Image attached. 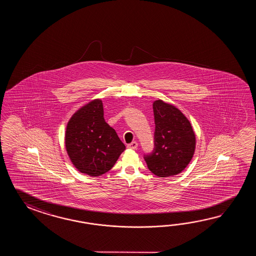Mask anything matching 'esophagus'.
Segmentation results:
<instances>
[{"instance_id": "1", "label": "esophagus", "mask_w": 256, "mask_h": 256, "mask_svg": "<svg viewBox=\"0 0 256 256\" xmlns=\"http://www.w3.org/2000/svg\"><path fill=\"white\" fill-rule=\"evenodd\" d=\"M127 147H128L129 149H132V150H134V149H136V148L138 147V142H132L130 144H127Z\"/></svg>"}]
</instances>
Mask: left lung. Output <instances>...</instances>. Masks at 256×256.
<instances>
[{
  "label": "left lung",
  "instance_id": "1",
  "mask_svg": "<svg viewBox=\"0 0 256 256\" xmlns=\"http://www.w3.org/2000/svg\"><path fill=\"white\" fill-rule=\"evenodd\" d=\"M154 116V149L144 156L147 168L159 178L180 174L188 166L196 149V134L190 122L172 104L156 100Z\"/></svg>",
  "mask_w": 256,
  "mask_h": 256
}]
</instances>
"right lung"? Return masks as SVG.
<instances>
[{
  "mask_svg": "<svg viewBox=\"0 0 256 256\" xmlns=\"http://www.w3.org/2000/svg\"><path fill=\"white\" fill-rule=\"evenodd\" d=\"M65 146L73 166L90 176L108 172L126 150L114 129L104 120L100 98L85 104L71 116L66 128Z\"/></svg>",
  "mask_w": 256,
  "mask_h": 256,
  "instance_id": "add662e5",
  "label": "right lung"
}]
</instances>
